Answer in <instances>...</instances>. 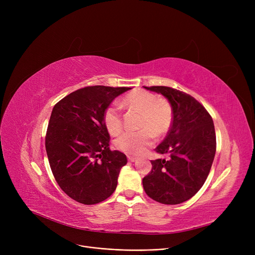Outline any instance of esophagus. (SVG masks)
<instances>
[{
  "label": "esophagus",
  "mask_w": 255,
  "mask_h": 255,
  "mask_svg": "<svg viewBox=\"0 0 255 255\" xmlns=\"http://www.w3.org/2000/svg\"><path fill=\"white\" fill-rule=\"evenodd\" d=\"M128 160L130 162H134V161H136V158L133 157V156H128Z\"/></svg>",
  "instance_id": "1"
}]
</instances>
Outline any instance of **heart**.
Listing matches in <instances>:
<instances>
[{
	"mask_svg": "<svg viewBox=\"0 0 255 255\" xmlns=\"http://www.w3.org/2000/svg\"><path fill=\"white\" fill-rule=\"evenodd\" d=\"M128 109L141 112L139 131L125 132L116 140V146L127 154L139 155L155 140V134L161 136L169 130L172 122V110L164 99H158L155 94L135 90L120 102ZM103 123L111 134H119L123 128L122 114L118 103H112L103 113Z\"/></svg>",
	"mask_w": 255,
	"mask_h": 255,
	"instance_id": "1",
	"label": "heart"
}]
</instances>
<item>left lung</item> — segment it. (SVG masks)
<instances>
[{
    "mask_svg": "<svg viewBox=\"0 0 255 255\" xmlns=\"http://www.w3.org/2000/svg\"><path fill=\"white\" fill-rule=\"evenodd\" d=\"M161 94L170 103L172 122L155 151L168 159L152 160V170L142 179L145 193L164 205L190 199L206 182L216 153L212 117L192 96L169 87H143Z\"/></svg>",
    "mask_w": 255,
    "mask_h": 255,
    "instance_id": "left-lung-1",
    "label": "left lung"
}]
</instances>
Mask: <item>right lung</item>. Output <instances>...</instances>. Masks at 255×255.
Here are the masks:
<instances>
[{
  "instance_id": "right-lung-1",
  "label": "right lung",
  "mask_w": 255,
  "mask_h": 255,
  "mask_svg": "<svg viewBox=\"0 0 255 255\" xmlns=\"http://www.w3.org/2000/svg\"><path fill=\"white\" fill-rule=\"evenodd\" d=\"M130 89L86 87L53 106L45 137L49 165L61 189L80 204L101 203L117 188L127 157L110 150L103 113Z\"/></svg>"
}]
</instances>
